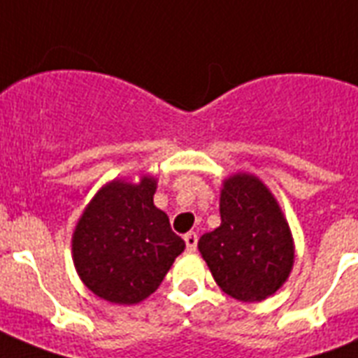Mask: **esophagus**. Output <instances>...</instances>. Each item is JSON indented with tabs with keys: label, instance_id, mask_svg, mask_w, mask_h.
Returning <instances> with one entry per match:
<instances>
[{
	"label": "esophagus",
	"instance_id": "obj_1",
	"mask_svg": "<svg viewBox=\"0 0 358 358\" xmlns=\"http://www.w3.org/2000/svg\"><path fill=\"white\" fill-rule=\"evenodd\" d=\"M185 239V245H187V250H195L196 249V243H199V236L195 232H189V234L184 236Z\"/></svg>",
	"mask_w": 358,
	"mask_h": 358
}]
</instances>
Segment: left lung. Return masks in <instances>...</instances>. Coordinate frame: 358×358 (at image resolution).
I'll list each match as a JSON object with an SVG mask.
<instances>
[{"mask_svg":"<svg viewBox=\"0 0 358 358\" xmlns=\"http://www.w3.org/2000/svg\"><path fill=\"white\" fill-rule=\"evenodd\" d=\"M221 224L199 239L215 282L239 301L273 295L294 266V241L277 201L252 174H234L221 191Z\"/></svg>","mask_w":358,"mask_h":358,"instance_id":"8db88e82","label":"left lung"}]
</instances>
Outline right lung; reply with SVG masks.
Listing matches in <instances>:
<instances>
[{
  "label": "right lung",
  "instance_id": "right-lung-1",
  "mask_svg": "<svg viewBox=\"0 0 358 358\" xmlns=\"http://www.w3.org/2000/svg\"><path fill=\"white\" fill-rule=\"evenodd\" d=\"M156 180L111 182L85 208L72 239L74 266L91 292L119 305L154 294L185 249L154 206Z\"/></svg>",
  "mask_w": 358,
  "mask_h": 358
}]
</instances>
